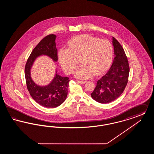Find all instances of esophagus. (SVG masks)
<instances>
[{
  "instance_id": "34e87169",
  "label": "esophagus",
  "mask_w": 154,
  "mask_h": 154,
  "mask_svg": "<svg viewBox=\"0 0 154 154\" xmlns=\"http://www.w3.org/2000/svg\"><path fill=\"white\" fill-rule=\"evenodd\" d=\"M77 82H79V83H80L81 84H84L85 83H86L87 82V81H77Z\"/></svg>"
}]
</instances>
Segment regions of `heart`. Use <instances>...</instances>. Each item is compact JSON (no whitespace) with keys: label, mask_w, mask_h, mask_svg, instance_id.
Listing matches in <instances>:
<instances>
[{"label":"heart","mask_w":154,"mask_h":154,"mask_svg":"<svg viewBox=\"0 0 154 154\" xmlns=\"http://www.w3.org/2000/svg\"><path fill=\"white\" fill-rule=\"evenodd\" d=\"M112 56L113 47L110 41L88 35L72 38L68 48H62L58 52L59 61L66 73H73L81 58L82 65L75 74L83 79L102 74L110 65Z\"/></svg>","instance_id":"1"}]
</instances>
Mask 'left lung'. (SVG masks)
Listing matches in <instances>:
<instances>
[{
  "instance_id": "left-lung-1",
  "label": "left lung",
  "mask_w": 154,
  "mask_h": 154,
  "mask_svg": "<svg viewBox=\"0 0 154 154\" xmlns=\"http://www.w3.org/2000/svg\"><path fill=\"white\" fill-rule=\"evenodd\" d=\"M114 55L109 71L97 81L91 97L97 102L108 103L117 99L123 93L129 74V65L124 50L117 40L112 37Z\"/></svg>"
}]
</instances>
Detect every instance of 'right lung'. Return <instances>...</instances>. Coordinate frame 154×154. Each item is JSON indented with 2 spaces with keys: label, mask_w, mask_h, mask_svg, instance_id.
I'll list each match as a JSON object with an SVG mask.
<instances>
[{
  "label": "right lung",
  "mask_w": 154,
  "mask_h": 154,
  "mask_svg": "<svg viewBox=\"0 0 154 154\" xmlns=\"http://www.w3.org/2000/svg\"><path fill=\"white\" fill-rule=\"evenodd\" d=\"M55 38L56 36L53 34L44 37L31 52L25 67L26 84L30 95L36 102L47 108L58 107L65 100L67 95L69 78L63 77L57 74L49 85L40 87L32 80L30 70L35 59L41 55H48L54 61L58 60Z\"/></svg>",
  "instance_id": "right-lung-1"
}]
</instances>
